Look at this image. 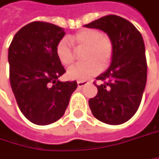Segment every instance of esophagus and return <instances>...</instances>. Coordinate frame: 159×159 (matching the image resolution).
Returning a JSON list of instances; mask_svg holds the SVG:
<instances>
[{
	"label": "esophagus",
	"instance_id": "esophagus-1",
	"mask_svg": "<svg viewBox=\"0 0 159 159\" xmlns=\"http://www.w3.org/2000/svg\"><path fill=\"white\" fill-rule=\"evenodd\" d=\"M88 84V82H86V81H78L77 82V85H78V87H84V85H86Z\"/></svg>",
	"mask_w": 159,
	"mask_h": 159
}]
</instances>
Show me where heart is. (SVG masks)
<instances>
[{"mask_svg":"<svg viewBox=\"0 0 159 159\" xmlns=\"http://www.w3.org/2000/svg\"><path fill=\"white\" fill-rule=\"evenodd\" d=\"M71 43L76 51L85 49L83 59L84 64L69 67L66 71V76L71 80L84 81L97 75L101 69L107 68L113 57V43L110 38L103 35L95 29H83L73 36ZM55 53L64 65H71L75 60V52L66 39H61L55 47Z\"/></svg>","mask_w":159,"mask_h":159,"instance_id":"1","label":"heart"}]
</instances>
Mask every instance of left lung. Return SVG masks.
Masks as SVG:
<instances>
[{
    "label": "left lung",
    "mask_w": 159,
    "mask_h": 159,
    "mask_svg": "<svg viewBox=\"0 0 159 159\" xmlns=\"http://www.w3.org/2000/svg\"><path fill=\"white\" fill-rule=\"evenodd\" d=\"M106 33L113 43L108 69L98 75L97 94L89 99L94 116L108 125H121L137 111L147 84L145 43L137 28L117 15H107L84 25Z\"/></svg>",
    "instance_id": "obj_1"
}]
</instances>
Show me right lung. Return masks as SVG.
I'll use <instances>...</instances> for the list:
<instances>
[{"label": "right lung", "instance_id": "1", "mask_svg": "<svg viewBox=\"0 0 159 159\" xmlns=\"http://www.w3.org/2000/svg\"><path fill=\"white\" fill-rule=\"evenodd\" d=\"M64 28L34 22L14 35L8 51L10 83L22 115L39 125L60 119L77 83L61 82L65 73L55 47L65 36Z\"/></svg>", "mask_w": 159, "mask_h": 159}]
</instances>
